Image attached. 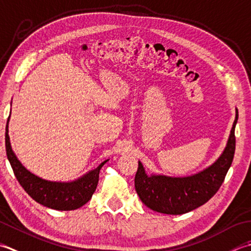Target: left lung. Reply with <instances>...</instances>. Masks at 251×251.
<instances>
[{"mask_svg":"<svg viewBox=\"0 0 251 251\" xmlns=\"http://www.w3.org/2000/svg\"><path fill=\"white\" fill-rule=\"evenodd\" d=\"M236 110L233 127L223 154L212 166L195 176L170 177L165 176H147L139 161L134 185L142 202L151 210L166 214H183L202 206L216 195L232 165L235 152V126L237 124Z\"/></svg>","mask_w":251,"mask_h":251,"instance_id":"1","label":"left lung"}]
</instances>
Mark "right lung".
I'll return each mask as SVG.
<instances>
[{
	"mask_svg": "<svg viewBox=\"0 0 251 251\" xmlns=\"http://www.w3.org/2000/svg\"><path fill=\"white\" fill-rule=\"evenodd\" d=\"M5 132L6 155L11 163L14 175L25 193L33 201L55 210L69 211L82 207L92 198L99 183L100 170L107 160L101 162L95 170L89 172L83 177L70 183H57L45 181L29 172L12 151L7 133Z\"/></svg>",
	"mask_w": 251,
	"mask_h": 251,
	"instance_id": "obj_1",
	"label": "right lung"
}]
</instances>
